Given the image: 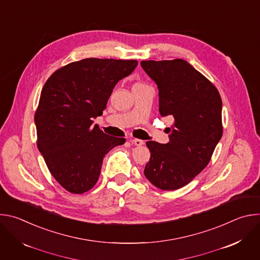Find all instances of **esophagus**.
<instances>
[{
  "mask_svg": "<svg viewBox=\"0 0 260 260\" xmlns=\"http://www.w3.org/2000/svg\"><path fill=\"white\" fill-rule=\"evenodd\" d=\"M131 142H132L134 145H136V146H142V145H144V141H143V140H140V139H133Z\"/></svg>",
  "mask_w": 260,
  "mask_h": 260,
  "instance_id": "34e87169",
  "label": "esophagus"
}]
</instances>
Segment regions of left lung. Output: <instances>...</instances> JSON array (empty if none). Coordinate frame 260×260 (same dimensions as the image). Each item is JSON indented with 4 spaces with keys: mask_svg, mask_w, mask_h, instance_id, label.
<instances>
[{
    "mask_svg": "<svg viewBox=\"0 0 260 260\" xmlns=\"http://www.w3.org/2000/svg\"><path fill=\"white\" fill-rule=\"evenodd\" d=\"M159 90V113L171 115L170 142H146L151 152L144 174L161 190L188 184L210 162L223 133L222 101L216 86L186 60H142Z\"/></svg>",
    "mask_w": 260,
    "mask_h": 260,
    "instance_id": "left-lung-1",
    "label": "left lung"
}]
</instances>
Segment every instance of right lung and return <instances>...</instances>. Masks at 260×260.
Returning <instances> with one entry per match:
<instances>
[{
	"mask_svg": "<svg viewBox=\"0 0 260 260\" xmlns=\"http://www.w3.org/2000/svg\"><path fill=\"white\" fill-rule=\"evenodd\" d=\"M135 59L84 58L68 63L47 79L35 113L37 146L46 166L67 191L80 194L100 177L104 156L123 138L92 125L116 83L136 69Z\"/></svg>",
	"mask_w": 260,
	"mask_h": 260,
	"instance_id": "obj_1",
	"label": "right lung"
}]
</instances>
